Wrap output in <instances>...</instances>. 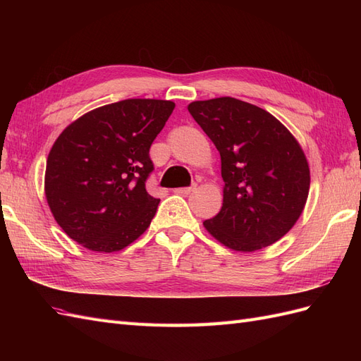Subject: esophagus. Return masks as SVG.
<instances>
[{
    "instance_id": "1",
    "label": "esophagus",
    "mask_w": 361,
    "mask_h": 361,
    "mask_svg": "<svg viewBox=\"0 0 361 361\" xmlns=\"http://www.w3.org/2000/svg\"><path fill=\"white\" fill-rule=\"evenodd\" d=\"M194 190H195V187H185V188H176V190H174V192L180 194V195H188Z\"/></svg>"
}]
</instances>
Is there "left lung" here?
I'll use <instances>...</instances> for the list:
<instances>
[{
	"label": "left lung",
	"instance_id": "left-lung-1",
	"mask_svg": "<svg viewBox=\"0 0 361 361\" xmlns=\"http://www.w3.org/2000/svg\"><path fill=\"white\" fill-rule=\"evenodd\" d=\"M188 111L221 157L223 206L203 226L235 251L277 243L307 202L310 170L298 141L262 108L235 97L195 101Z\"/></svg>",
	"mask_w": 361,
	"mask_h": 361
}]
</instances>
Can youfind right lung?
I'll return each mask as SVG.
<instances>
[{
  "instance_id": "1",
  "label": "right lung",
  "mask_w": 361,
  "mask_h": 361,
  "mask_svg": "<svg viewBox=\"0 0 361 361\" xmlns=\"http://www.w3.org/2000/svg\"><path fill=\"white\" fill-rule=\"evenodd\" d=\"M174 102L125 99L75 120L54 143L45 173L49 209L64 233L113 253L143 235L159 199L146 191L149 149Z\"/></svg>"
}]
</instances>
